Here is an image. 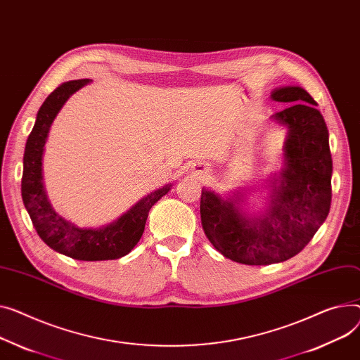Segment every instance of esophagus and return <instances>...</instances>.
I'll use <instances>...</instances> for the list:
<instances>
[{
	"label": "esophagus",
	"instance_id": "1",
	"mask_svg": "<svg viewBox=\"0 0 360 360\" xmlns=\"http://www.w3.org/2000/svg\"><path fill=\"white\" fill-rule=\"evenodd\" d=\"M198 172H201V171H198Z\"/></svg>",
	"mask_w": 360,
	"mask_h": 360
}]
</instances>
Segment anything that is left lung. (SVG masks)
I'll return each instance as SVG.
<instances>
[{"mask_svg":"<svg viewBox=\"0 0 360 360\" xmlns=\"http://www.w3.org/2000/svg\"><path fill=\"white\" fill-rule=\"evenodd\" d=\"M271 97L294 104L272 115L288 136L285 166L271 182L265 214L246 215L237 207L242 195L224 200L205 188L201 193V224L208 240L224 257L243 265H271L298 255L327 219L331 204L333 160L317 103L301 86L278 88Z\"/></svg>","mask_w":360,"mask_h":360,"instance_id":"left-lung-1","label":"left lung"}]
</instances>
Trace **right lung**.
<instances>
[{"instance_id":"obj_1","label":"right lung","mask_w":360,"mask_h":360,"mask_svg":"<svg viewBox=\"0 0 360 360\" xmlns=\"http://www.w3.org/2000/svg\"><path fill=\"white\" fill-rule=\"evenodd\" d=\"M86 84L89 79L63 82L41 104L24 149L21 197L39 237L51 249L77 260H112L130 253L137 245L152 205L169 193L172 185H165L141 198L118 220L100 229H81L52 208L44 193L41 175L44 143L63 104Z\"/></svg>"}]
</instances>
